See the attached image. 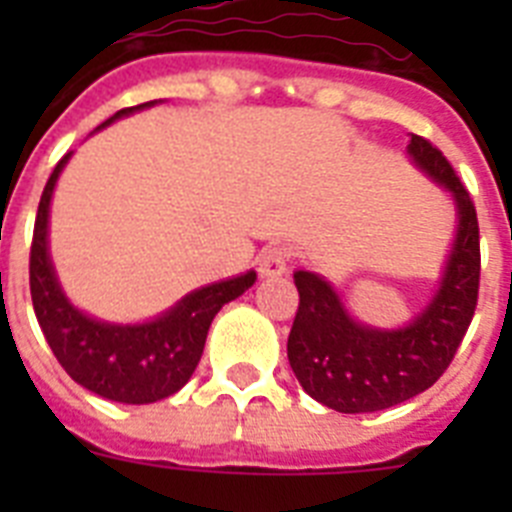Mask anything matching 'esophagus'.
<instances>
[{"instance_id": "34e87169", "label": "esophagus", "mask_w": 512, "mask_h": 512, "mask_svg": "<svg viewBox=\"0 0 512 512\" xmlns=\"http://www.w3.org/2000/svg\"><path fill=\"white\" fill-rule=\"evenodd\" d=\"M289 259H292V251L287 246H266L259 253V274L261 277H282L287 271Z\"/></svg>"}]
</instances>
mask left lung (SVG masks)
Listing matches in <instances>:
<instances>
[{
	"label": "left lung",
	"mask_w": 512,
	"mask_h": 512,
	"mask_svg": "<svg viewBox=\"0 0 512 512\" xmlns=\"http://www.w3.org/2000/svg\"><path fill=\"white\" fill-rule=\"evenodd\" d=\"M408 153L449 189L459 215L431 305L408 328H369L348 315L323 277L295 271L300 305L287 338L289 366L312 400L338 413H377L433 387L454 361L477 307L479 223L472 197L431 140L410 135Z\"/></svg>",
	"instance_id": "8db88e82"
}]
</instances>
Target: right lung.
Here are the masks:
<instances>
[{"mask_svg":"<svg viewBox=\"0 0 512 512\" xmlns=\"http://www.w3.org/2000/svg\"><path fill=\"white\" fill-rule=\"evenodd\" d=\"M151 104L125 107L99 128H107L117 117ZM69 156L71 153H66L53 169L35 217L33 246H30V295H33L35 318L58 364L81 387L125 405H148L164 400L189 382L200 364L212 318L225 302L241 297L256 282V271L194 289L192 295L176 302L171 310L151 323L115 325L84 315L61 292L48 256V210H51L56 179Z\"/></svg>","mask_w":512,"mask_h":512,"instance_id":"right-lung-1","label":"right lung"}]
</instances>
